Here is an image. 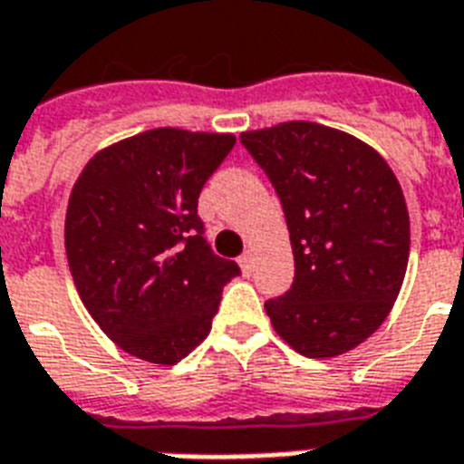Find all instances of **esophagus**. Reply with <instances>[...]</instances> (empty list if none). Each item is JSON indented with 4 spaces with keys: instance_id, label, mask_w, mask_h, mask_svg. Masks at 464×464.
I'll return each mask as SVG.
<instances>
[{
    "instance_id": "34e87169",
    "label": "esophagus",
    "mask_w": 464,
    "mask_h": 464,
    "mask_svg": "<svg viewBox=\"0 0 464 464\" xmlns=\"http://www.w3.org/2000/svg\"><path fill=\"white\" fill-rule=\"evenodd\" d=\"M240 269H243V272H246V275H250V272H253V267H255V253L253 250H246V253L240 255Z\"/></svg>"
}]
</instances>
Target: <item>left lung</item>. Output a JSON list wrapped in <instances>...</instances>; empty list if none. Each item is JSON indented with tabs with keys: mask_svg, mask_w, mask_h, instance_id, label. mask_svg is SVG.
<instances>
[{
	"mask_svg": "<svg viewBox=\"0 0 464 464\" xmlns=\"http://www.w3.org/2000/svg\"><path fill=\"white\" fill-rule=\"evenodd\" d=\"M282 199L296 276L265 304L308 359L366 342L392 310L410 260V211L392 168L334 127L291 120L240 134Z\"/></svg>",
	"mask_w": 464,
	"mask_h": 464,
	"instance_id": "8db88e82",
	"label": "left lung"
}]
</instances>
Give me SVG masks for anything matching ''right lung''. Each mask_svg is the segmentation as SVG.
<instances>
[{
	"label": "right lung",
	"instance_id": "obj_1",
	"mask_svg": "<svg viewBox=\"0 0 464 464\" xmlns=\"http://www.w3.org/2000/svg\"><path fill=\"white\" fill-rule=\"evenodd\" d=\"M233 134L159 127L101 149L69 195L64 247L98 327L137 359L173 366L211 330L238 265L211 253L197 199Z\"/></svg>",
	"mask_w": 464,
	"mask_h": 464
}]
</instances>
